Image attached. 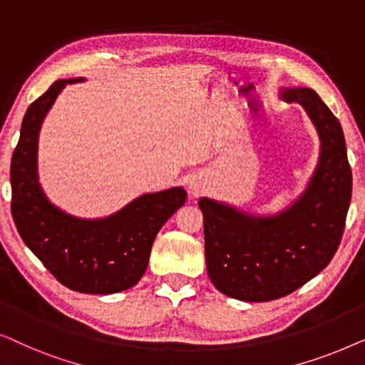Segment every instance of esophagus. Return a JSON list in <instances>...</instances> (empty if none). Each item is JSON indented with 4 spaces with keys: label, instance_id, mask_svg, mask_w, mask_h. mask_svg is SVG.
Wrapping results in <instances>:
<instances>
[{
    "label": "esophagus",
    "instance_id": "obj_1",
    "mask_svg": "<svg viewBox=\"0 0 365 365\" xmlns=\"http://www.w3.org/2000/svg\"><path fill=\"white\" fill-rule=\"evenodd\" d=\"M189 189H191V192L194 194V196H196V194H199V191H201V186H199V182L192 181L191 184H189Z\"/></svg>",
    "mask_w": 365,
    "mask_h": 365
}]
</instances>
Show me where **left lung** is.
I'll use <instances>...</instances> for the list:
<instances>
[{"label": "left lung", "instance_id": "left-lung-1", "mask_svg": "<svg viewBox=\"0 0 365 365\" xmlns=\"http://www.w3.org/2000/svg\"><path fill=\"white\" fill-rule=\"evenodd\" d=\"M297 103L319 138V158L307 186L274 214L244 211L211 197L199 199L206 267L214 287L244 302L284 297L316 277L341 242L352 196L341 123L311 88H281Z\"/></svg>", "mask_w": 365, "mask_h": 365}]
</instances>
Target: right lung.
Segmentation results:
<instances>
[{
	"label": "right lung",
	"mask_w": 365,
	"mask_h": 365,
	"mask_svg": "<svg viewBox=\"0 0 365 365\" xmlns=\"http://www.w3.org/2000/svg\"><path fill=\"white\" fill-rule=\"evenodd\" d=\"M54 81L28 108L11 159V212L24 244L63 286L83 294H114L146 272L154 239L186 202L182 186L144 192L104 217H78L49 201L39 182L38 144L44 118L66 84Z\"/></svg>",
	"instance_id": "right-lung-1"
}]
</instances>
